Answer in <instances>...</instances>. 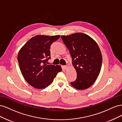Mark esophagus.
<instances>
[{"label":"esophagus","mask_w":122,"mask_h":122,"mask_svg":"<svg viewBox=\"0 0 122 122\" xmlns=\"http://www.w3.org/2000/svg\"><path fill=\"white\" fill-rule=\"evenodd\" d=\"M68 68V66H64V68L65 69V70H67Z\"/></svg>","instance_id":"esophagus-1"}]
</instances>
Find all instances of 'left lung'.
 I'll return each instance as SVG.
<instances>
[{"label": "left lung", "mask_w": 122, "mask_h": 122, "mask_svg": "<svg viewBox=\"0 0 122 122\" xmlns=\"http://www.w3.org/2000/svg\"><path fill=\"white\" fill-rule=\"evenodd\" d=\"M61 38L77 73L76 79L71 84L78 90L86 89L95 82L101 68L102 57L98 44L89 36L80 32Z\"/></svg>", "instance_id": "obj_1"}]
</instances>
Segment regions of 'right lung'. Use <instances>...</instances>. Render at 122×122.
<instances>
[{"instance_id":"1","label":"right lung","mask_w":122,"mask_h":122,"mask_svg":"<svg viewBox=\"0 0 122 122\" xmlns=\"http://www.w3.org/2000/svg\"><path fill=\"white\" fill-rule=\"evenodd\" d=\"M60 38V35H36L28 41L19 51L18 61L22 74L36 88H46L62 71L60 65L47 64L51 58L49 49L51 44Z\"/></svg>"}]
</instances>
